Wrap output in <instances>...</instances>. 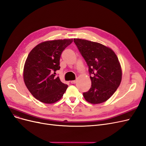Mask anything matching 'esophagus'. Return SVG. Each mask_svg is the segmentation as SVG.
<instances>
[{
	"instance_id": "esophagus-1",
	"label": "esophagus",
	"mask_w": 146,
	"mask_h": 146,
	"mask_svg": "<svg viewBox=\"0 0 146 146\" xmlns=\"http://www.w3.org/2000/svg\"><path fill=\"white\" fill-rule=\"evenodd\" d=\"M75 83H76V81H75V80H72V81L71 82V84H75Z\"/></svg>"
}]
</instances>
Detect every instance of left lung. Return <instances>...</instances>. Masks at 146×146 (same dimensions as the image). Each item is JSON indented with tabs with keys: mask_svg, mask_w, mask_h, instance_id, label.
<instances>
[{
	"mask_svg": "<svg viewBox=\"0 0 146 146\" xmlns=\"http://www.w3.org/2000/svg\"><path fill=\"white\" fill-rule=\"evenodd\" d=\"M74 42L88 64L91 80V88L83 93L84 99L92 104L107 101L121 81L117 56L111 49L99 43L80 38H74Z\"/></svg>",
	"mask_w": 146,
	"mask_h": 146,
	"instance_id": "8db88e82",
	"label": "left lung"
}]
</instances>
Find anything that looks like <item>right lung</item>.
<instances>
[{"label": "right lung", "instance_id": "right-lung-1", "mask_svg": "<svg viewBox=\"0 0 146 146\" xmlns=\"http://www.w3.org/2000/svg\"><path fill=\"white\" fill-rule=\"evenodd\" d=\"M73 39L54 40L35 46L28 54L23 69V79L34 97L44 103H56L63 97L68 85L56 76L63 50Z\"/></svg>", "mask_w": 146, "mask_h": 146}]
</instances>
